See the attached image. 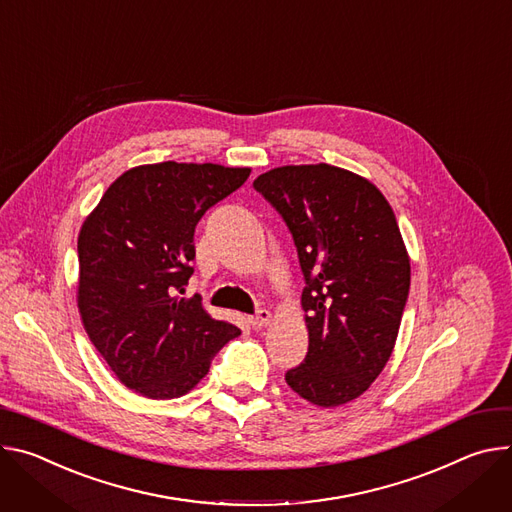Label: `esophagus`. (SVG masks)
<instances>
[{
  "label": "esophagus",
  "instance_id": "1",
  "mask_svg": "<svg viewBox=\"0 0 512 512\" xmlns=\"http://www.w3.org/2000/svg\"><path fill=\"white\" fill-rule=\"evenodd\" d=\"M272 321V313L268 309H258L254 315L248 317V323L254 327V329H260L264 325H268Z\"/></svg>",
  "mask_w": 512,
  "mask_h": 512
}]
</instances>
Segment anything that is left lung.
<instances>
[{"label": "left lung", "mask_w": 512, "mask_h": 512, "mask_svg": "<svg viewBox=\"0 0 512 512\" xmlns=\"http://www.w3.org/2000/svg\"><path fill=\"white\" fill-rule=\"evenodd\" d=\"M254 189L285 219L305 276L309 352L285 380L317 407L350 403L386 366L409 299L392 207L370 181L323 162L272 168Z\"/></svg>", "instance_id": "1"}]
</instances>
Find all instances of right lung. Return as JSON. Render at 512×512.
Masks as SVG:
<instances>
[{
  "label": "right lung",
  "instance_id": "right-lung-1",
  "mask_svg": "<svg viewBox=\"0 0 512 512\" xmlns=\"http://www.w3.org/2000/svg\"><path fill=\"white\" fill-rule=\"evenodd\" d=\"M250 168L158 162L126 170L85 219L79 252V313L122 384L148 399L187 394L213 356L240 335L185 295L195 227L232 195Z\"/></svg>",
  "mask_w": 512,
  "mask_h": 512
}]
</instances>
